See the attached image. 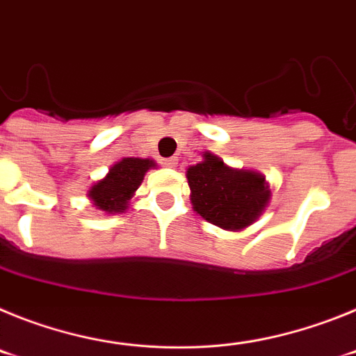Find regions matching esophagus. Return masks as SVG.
Segmentation results:
<instances>
[{"mask_svg":"<svg viewBox=\"0 0 356 356\" xmlns=\"http://www.w3.org/2000/svg\"><path fill=\"white\" fill-rule=\"evenodd\" d=\"M176 163H178V159H176V156L162 159V165H163V168H176Z\"/></svg>","mask_w":356,"mask_h":356,"instance_id":"1","label":"esophagus"}]
</instances>
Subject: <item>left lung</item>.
Instances as JSON below:
<instances>
[{
  "mask_svg": "<svg viewBox=\"0 0 356 356\" xmlns=\"http://www.w3.org/2000/svg\"><path fill=\"white\" fill-rule=\"evenodd\" d=\"M187 181L194 212L228 232H241L259 221L271 201L266 176L253 169L229 168L210 151L187 169Z\"/></svg>",
  "mask_w": 356,
  "mask_h": 356,
  "instance_id": "left-lung-1",
  "label": "left lung"
}]
</instances>
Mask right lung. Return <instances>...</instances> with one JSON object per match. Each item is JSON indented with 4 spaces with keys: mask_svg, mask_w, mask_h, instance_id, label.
<instances>
[{
    "mask_svg": "<svg viewBox=\"0 0 356 356\" xmlns=\"http://www.w3.org/2000/svg\"><path fill=\"white\" fill-rule=\"evenodd\" d=\"M155 168V160L124 156L110 165L105 178L92 184L87 191V197L96 210L105 213H122L130 207V200L143 184L146 172Z\"/></svg>",
    "mask_w": 356,
    "mask_h": 356,
    "instance_id": "obj_1",
    "label": "right lung"
}]
</instances>
